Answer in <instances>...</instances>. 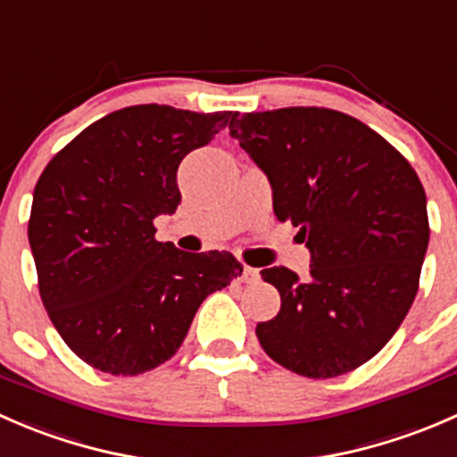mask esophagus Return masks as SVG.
<instances>
[{
    "label": "esophagus",
    "mask_w": 457,
    "mask_h": 457,
    "mask_svg": "<svg viewBox=\"0 0 457 457\" xmlns=\"http://www.w3.org/2000/svg\"><path fill=\"white\" fill-rule=\"evenodd\" d=\"M241 280H243V283H256V280H258V270H256V267L243 265Z\"/></svg>",
    "instance_id": "34e87169"
}]
</instances>
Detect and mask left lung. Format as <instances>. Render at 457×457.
Masks as SVG:
<instances>
[{
  "mask_svg": "<svg viewBox=\"0 0 457 457\" xmlns=\"http://www.w3.org/2000/svg\"><path fill=\"white\" fill-rule=\"evenodd\" d=\"M229 137L262 170L274 214L296 225L312 256L305 280L287 267L261 271L280 312L258 322V343L307 378L356 370L416 298L428 245L420 179L391 143L336 110L241 114Z\"/></svg>",
  "mask_w": 457,
  "mask_h": 457,
  "instance_id": "8db88e82",
  "label": "left lung"
}]
</instances>
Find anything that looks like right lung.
Returning a JSON list of instances; mask_svg holds the SVG:
<instances>
[{
    "label": "right lung",
    "instance_id": "obj_1",
    "mask_svg": "<svg viewBox=\"0 0 457 457\" xmlns=\"http://www.w3.org/2000/svg\"><path fill=\"white\" fill-rule=\"evenodd\" d=\"M237 112L147 104L87 126L39 177L29 241L39 294L68 347L95 370L137 376L177 353L201 303L243 267L228 252L154 241L181 203L177 170Z\"/></svg>",
    "mask_w": 457,
    "mask_h": 457
}]
</instances>
